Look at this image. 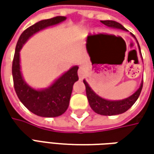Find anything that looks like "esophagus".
Wrapping results in <instances>:
<instances>
[{
  "instance_id": "esophagus-1",
  "label": "esophagus",
  "mask_w": 154,
  "mask_h": 154,
  "mask_svg": "<svg viewBox=\"0 0 154 154\" xmlns=\"http://www.w3.org/2000/svg\"><path fill=\"white\" fill-rule=\"evenodd\" d=\"M78 76H79V79H80V80H83V79L85 78L84 69H83V68H79V70H78Z\"/></svg>"
}]
</instances>
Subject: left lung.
I'll return each mask as SVG.
<instances>
[{"mask_svg": "<svg viewBox=\"0 0 154 154\" xmlns=\"http://www.w3.org/2000/svg\"><path fill=\"white\" fill-rule=\"evenodd\" d=\"M101 23L109 27L117 28V29H122L123 31H126V29L122 26L121 24H119L116 21L101 20ZM132 36L134 38L133 34H132ZM139 50L140 51V46ZM83 82L86 86V97H87L91 108L96 113L103 116L118 115V114H122V113L127 111L128 109H129L134 103H135V101L138 99L140 92H141V89H142V86H143V81H142L139 89L130 97L125 98V99H122V100H118V101H110V100H106L104 98H100L99 96H98L95 92L92 91V88L89 86L86 80H84Z\"/></svg>", "mask_w": 154, "mask_h": 154, "instance_id": "left-lung-1", "label": "left lung"}]
</instances>
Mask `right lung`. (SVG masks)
Instances as JSON below:
<instances>
[{
    "mask_svg": "<svg viewBox=\"0 0 154 154\" xmlns=\"http://www.w3.org/2000/svg\"><path fill=\"white\" fill-rule=\"evenodd\" d=\"M65 20L66 17L64 16H56L49 20L39 21L28 27L20 35L15 48L12 66L15 92L18 98L27 109L39 116L55 117L62 115L67 110L74 82L79 80L77 74L79 67L74 66L69 69L49 88L40 91L35 90L28 86L22 78L20 66V51L27 39L34 33Z\"/></svg>",
    "mask_w": 154,
    "mask_h": 154,
    "instance_id": "obj_1",
    "label": "right lung"
}]
</instances>
